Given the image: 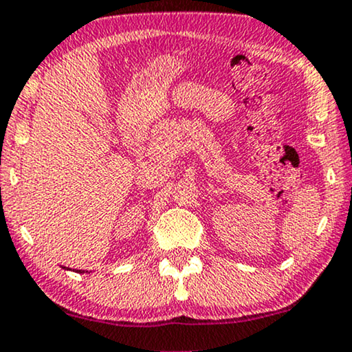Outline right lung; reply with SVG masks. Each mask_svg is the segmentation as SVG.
<instances>
[{
  "label": "right lung",
  "instance_id": "obj_1",
  "mask_svg": "<svg viewBox=\"0 0 352 352\" xmlns=\"http://www.w3.org/2000/svg\"><path fill=\"white\" fill-rule=\"evenodd\" d=\"M76 272H85V271H76Z\"/></svg>",
  "mask_w": 352,
  "mask_h": 352
}]
</instances>
